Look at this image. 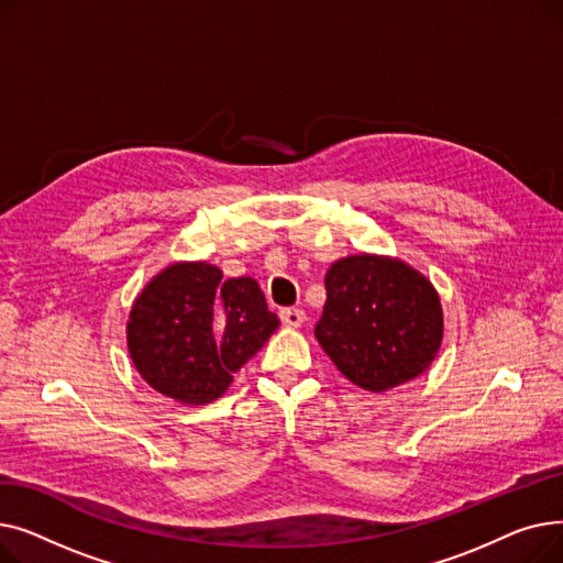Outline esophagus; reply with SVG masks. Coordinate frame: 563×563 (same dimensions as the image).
Masks as SVG:
<instances>
[{
  "mask_svg": "<svg viewBox=\"0 0 563 563\" xmlns=\"http://www.w3.org/2000/svg\"><path fill=\"white\" fill-rule=\"evenodd\" d=\"M280 321L289 329H299L306 321V312L301 308H285V310H280Z\"/></svg>",
  "mask_w": 563,
  "mask_h": 563,
  "instance_id": "34e87169",
  "label": "esophagus"
}]
</instances>
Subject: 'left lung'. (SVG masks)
Masks as SVG:
<instances>
[{
    "label": "left lung",
    "instance_id": "obj_1",
    "mask_svg": "<svg viewBox=\"0 0 563 563\" xmlns=\"http://www.w3.org/2000/svg\"><path fill=\"white\" fill-rule=\"evenodd\" d=\"M314 338L358 388L386 393L429 369L442 342L433 285L401 260L349 255L327 274Z\"/></svg>",
    "mask_w": 563,
    "mask_h": 563
}]
</instances>
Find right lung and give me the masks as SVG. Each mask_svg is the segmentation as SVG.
Wrapping results in <instances>:
<instances>
[{"instance_id": "add662e5", "label": "right lung", "mask_w": 563, "mask_h": 563, "mask_svg": "<svg viewBox=\"0 0 563 563\" xmlns=\"http://www.w3.org/2000/svg\"><path fill=\"white\" fill-rule=\"evenodd\" d=\"M207 262L168 264L136 297L128 349L147 386L180 404L219 399L280 327L260 285Z\"/></svg>"}]
</instances>
